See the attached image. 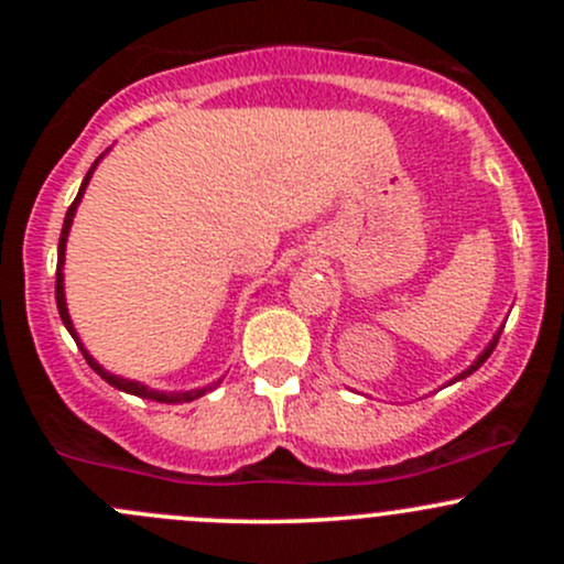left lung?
I'll list each match as a JSON object with an SVG mask.
<instances>
[{"mask_svg":"<svg viewBox=\"0 0 564 564\" xmlns=\"http://www.w3.org/2000/svg\"><path fill=\"white\" fill-rule=\"evenodd\" d=\"M499 335H502V329H499V333H497V335H494V340H491V344H488V346H486V351H482V355H480V357H477V360H475V362H471V366H469V368H466V371H464V373H460V377H458V379L469 377V373H471V371H477V368H480V366H482V362H486V360H488V357H491V351H494V349H497V344H499Z\"/></svg>","mask_w":564,"mask_h":564,"instance_id":"left-lung-1","label":"left lung"}]
</instances>
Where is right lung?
Returning a JSON list of instances; mask_svg holds the SVG:
<instances>
[{"label": "right lung", "instance_id": "1", "mask_svg": "<svg viewBox=\"0 0 564 564\" xmlns=\"http://www.w3.org/2000/svg\"><path fill=\"white\" fill-rule=\"evenodd\" d=\"M100 158H104V155H100ZM100 158H98V161H100ZM98 161L93 163V169H89L87 176H84V182H82V191H78L76 202H73L70 207H67V215H65V226H62V235H59V253H56V308H59V316H62V322H65L67 333H70L73 338H76V340H78V335H76V329H73V324H70V316H67V305H65V286H62V264H65V242H67V231H70V224H73V215H76V207H78V202H82L84 191H87V185H89V176H93L95 166H98ZM78 349H82L84 360L89 362V368H93V371L98 373V377H104L106 382L111 384V388H117V390H122V392H133V395H139V398H150V401H161V403H187V401H196V398H202L204 392H209V390L215 388V384H209V388H202V390H191V392H158V390H150V388H144V384H139V382H130V379H119V377H113V373L104 371V366H98V362H95L93 357L87 355V349H84L82 344H78Z\"/></svg>", "mask_w": 564, "mask_h": 564}]
</instances>
